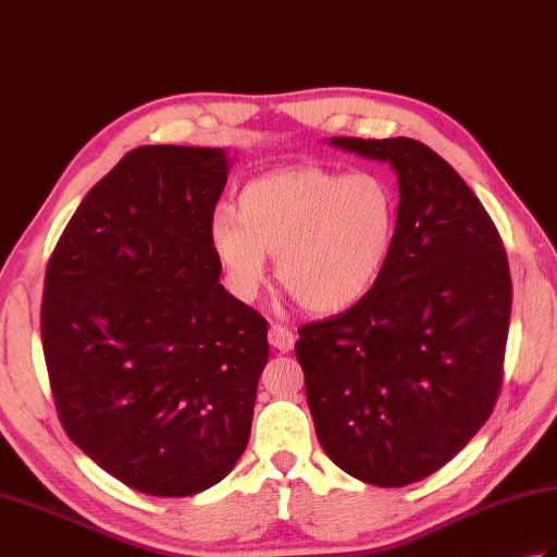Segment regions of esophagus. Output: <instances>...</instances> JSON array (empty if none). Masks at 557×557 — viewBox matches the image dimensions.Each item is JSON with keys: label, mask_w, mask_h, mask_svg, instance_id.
Segmentation results:
<instances>
[{"label": "esophagus", "mask_w": 557, "mask_h": 557, "mask_svg": "<svg viewBox=\"0 0 557 557\" xmlns=\"http://www.w3.org/2000/svg\"><path fill=\"white\" fill-rule=\"evenodd\" d=\"M268 342H270V346L277 348V351L287 354L294 348L296 337H294V332L289 327L280 325V322H273V325H270V332H268Z\"/></svg>", "instance_id": "34e87169"}]
</instances>
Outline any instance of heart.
Listing matches in <instances>:
<instances>
[{
  "label": "heart",
  "mask_w": 557,
  "mask_h": 557,
  "mask_svg": "<svg viewBox=\"0 0 557 557\" xmlns=\"http://www.w3.org/2000/svg\"><path fill=\"white\" fill-rule=\"evenodd\" d=\"M396 223L394 191L380 175L301 165L253 180L239 194L237 215L213 213L209 237L239 299L263 287L268 252L282 287L306 310L339 313L380 280Z\"/></svg>",
  "instance_id": "b5f03b06"
}]
</instances>
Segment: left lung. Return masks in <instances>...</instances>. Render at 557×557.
I'll use <instances>...</instances> for the list:
<instances>
[{
	"label": "left lung",
	"instance_id": "left-lung-1",
	"mask_svg": "<svg viewBox=\"0 0 557 557\" xmlns=\"http://www.w3.org/2000/svg\"><path fill=\"white\" fill-rule=\"evenodd\" d=\"M389 161L398 223L374 287L304 325L296 358L322 450L356 480L406 486L454 458L503 382L512 282L494 220L436 151L410 137H332Z\"/></svg>",
	"mask_w": 557,
	"mask_h": 557
}]
</instances>
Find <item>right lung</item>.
<instances>
[{"label": "right lung", "mask_w": 557, "mask_h": 557, "mask_svg": "<svg viewBox=\"0 0 557 557\" xmlns=\"http://www.w3.org/2000/svg\"><path fill=\"white\" fill-rule=\"evenodd\" d=\"M223 149L137 147L87 191L49 258L42 348L71 442L149 496L230 474L251 434L268 322L220 284Z\"/></svg>", "instance_id": "1"}]
</instances>
